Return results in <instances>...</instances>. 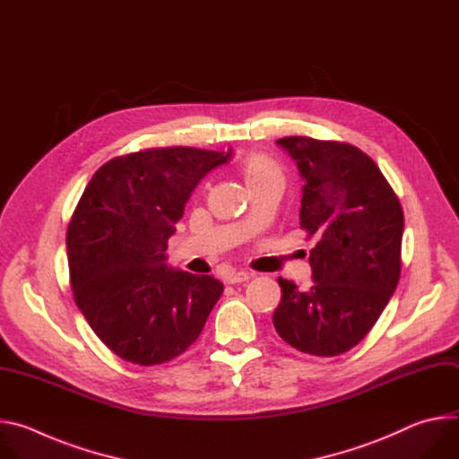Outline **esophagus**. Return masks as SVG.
<instances>
[{
  "label": "esophagus",
  "mask_w": 459,
  "mask_h": 459,
  "mask_svg": "<svg viewBox=\"0 0 459 459\" xmlns=\"http://www.w3.org/2000/svg\"><path fill=\"white\" fill-rule=\"evenodd\" d=\"M252 276H254L252 273H247V271H238V273H230V274H227V276H225V281H227V283H232V285H236V283H243V281H248Z\"/></svg>",
  "instance_id": "esophagus-1"
}]
</instances>
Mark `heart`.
I'll use <instances>...</instances> for the list:
<instances>
[{
	"instance_id": "1",
	"label": "heart",
	"mask_w": 459,
	"mask_h": 459,
	"mask_svg": "<svg viewBox=\"0 0 459 459\" xmlns=\"http://www.w3.org/2000/svg\"><path fill=\"white\" fill-rule=\"evenodd\" d=\"M241 172H243V178H245V183L248 185V188L261 183V181H267V179H273V178H281L280 167L273 160H269L267 156H261V154L248 156L243 161Z\"/></svg>"
}]
</instances>
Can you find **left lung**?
I'll use <instances>...</instances> for the list:
<instances>
[{"mask_svg":"<svg viewBox=\"0 0 459 459\" xmlns=\"http://www.w3.org/2000/svg\"><path fill=\"white\" fill-rule=\"evenodd\" d=\"M303 179L299 225L316 239L314 285L278 278L276 333L290 347L331 358L372 329L402 273L403 211L377 165L349 143L290 136L276 142Z\"/></svg>","mask_w":459,"mask_h":459,"instance_id":"8db88e82","label":"left lung"}]
</instances>
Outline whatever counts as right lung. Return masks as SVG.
<instances>
[{
  "label": "right lung",
  "mask_w": 459,
  "mask_h": 459,
  "mask_svg": "<svg viewBox=\"0 0 459 459\" xmlns=\"http://www.w3.org/2000/svg\"><path fill=\"white\" fill-rule=\"evenodd\" d=\"M232 151L149 149L114 158L85 186L67 230L74 299L121 359L151 367L183 354L223 292L212 276L167 265V241L198 183Z\"/></svg>",
  "instance_id": "1"
}]
</instances>
